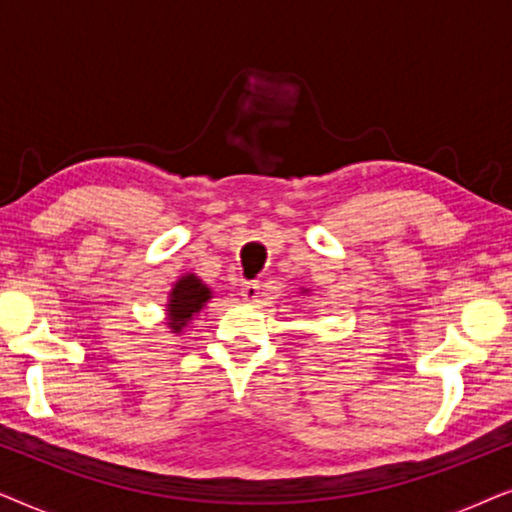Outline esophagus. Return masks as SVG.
Masks as SVG:
<instances>
[{"label": "esophagus", "mask_w": 512, "mask_h": 512, "mask_svg": "<svg viewBox=\"0 0 512 512\" xmlns=\"http://www.w3.org/2000/svg\"><path fill=\"white\" fill-rule=\"evenodd\" d=\"M261 293V284L258 282H242V298L244 300H256Z\"/></svg>", "instance_id": "esophagus-1"}]
</instances>
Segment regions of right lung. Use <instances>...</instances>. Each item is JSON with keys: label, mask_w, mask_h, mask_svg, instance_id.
Listing matches in <instances>:
<instances>
[{"label": "right lung", "mask_w": 512, "mask_h": 512, "mask_svg": "<svg viewBox=\"0 0 512 512\" xmlns=\"http://www.w3.org/2000/svg\"><path fill=\"white\" fill-rule=\"evenodd\" d=\"M209 296V289L200 282L195 275L181 277L177 286H174L170 293V305H167V312H170V326L172 331H181L186 326V321L193 317L195 312H200L205 307Z\"/></svg>", "instance_id": "right-lung-1"}]
</instances>
